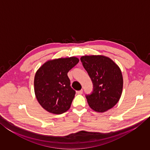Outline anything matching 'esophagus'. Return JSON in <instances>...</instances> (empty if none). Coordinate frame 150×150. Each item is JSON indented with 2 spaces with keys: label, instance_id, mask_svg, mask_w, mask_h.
<instances>
[{
  "label": "esophagus",
  "instance_id": "obj_1",
  "mask_svg": "<svg viewBox=\"0 0 150 150\" xmlns=\"http://www.w3.org/2000/svg\"><path fill=\"white\" fill-rule=\"evenodd\" d=\"M83 89H81V90H80V91H77V94H79V95H81V94H82L83 93Z\"/></svg>",
  "mask_w": 150,
  "mask_h": 150
}]
</instances>
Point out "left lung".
Instances as JSON below:
<instances>
[{
    "mask_svg": "<svg viewBox=\"0 0 150 150\" xmlns=\"http://www.w3.org/2000/svg\"><path fill=\"white\" fill-rule=\"evenodd\" d=\"M93 85V92L86 95L88 105L96 112H103L115 106L120 99L123 78L118 66L107 57L85 55L81 57Z\"/></svg>",
    "mask_w": 150,
    "mask_h": 150,
    "instance_id": "obj_1",
    "label": "left lung"
}]
</instances>
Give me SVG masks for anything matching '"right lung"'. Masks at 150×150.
Returning <instances> with one entry per match:
<instances>
[{
	"label": "right lung",
	"instance_id": "add662e5",
	"mask_svg": "<svg viewBox=\"0 0 150 150\" xmlns=\"http://www.w3.org/2000/svg\"><path fill=\"white\" fill-rule=\"evenodd\" d=\"M75 57L45 62L34 77V92L38 103L49 112L60 115L69 110L75 91L71 87L67 73L79 63Z\"/></svg>",
	"mask_w": 150,
	"mask_h": 150
}]
</instances>
